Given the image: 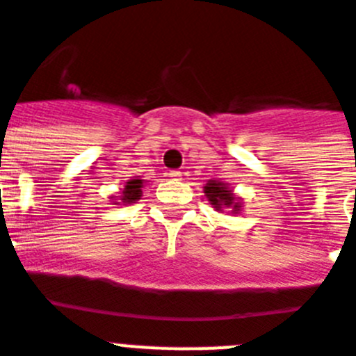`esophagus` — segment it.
<instances>
[{
	"instance_id": "34e87169",
	"label": "esophagus",
	"mask_w": 356,
	"mask_h": 356,
	"mask_svg": "<svg viewBox=\"0 0 356 356\" xmlns=\"http://www.w3.org/2000/svg\"><path fill=\"white\" fill-rule=\"evenodd\" d=\"M170 177H172V179H175V181H179V179L183 177V173H181V172H177V170H173V172H170Z\"/></svg>"
}]
</instances>
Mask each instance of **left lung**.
<instances>
[{
	"label": "left lung",
	"instance_id": "obj_1",
	"mask_svg": "<svg viewBox=\"0 0 356 356\" xmlns=\"http://www.w3.org/2000/svg\"><path fill=\"white\" fill-rule=\"evenodd\" d=\"M204 193H207L208 201L213 204L216 210H221L225 207H234V210H239V203H236L232 192L225 186L223 183H218V181H210L204 186Z\"/></svg>",
	"mask_w": 356,
	"mask_h": 356
}]
</instances>
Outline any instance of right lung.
I'll use <instances>...</instances> for the list:
<instances>
[{
	"label": "right lung",
	"instance_id": "add662e5",
	"mask_svg": "<svg viewBox=\"0 0 356 356\" xmlns=\"http://www.w3.org/2000/svg\"><path fill=\"white\" fill-rule=\"evenodd\" d=\"M140 188H143V181H140V179H131V181H128V183H126V188H124L122 195H120L122 203L129 204L133 203V201L140 199V193H143Z\"/></svg>",
	"mask_w": 356,
	"mask_h": 356
}]
</instances>
